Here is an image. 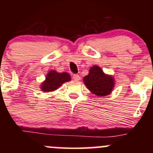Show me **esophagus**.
<instances>
[{
    "instance_id": "obj_1",
    "label": "esophagus",
    "mask_w": 153,
    "mask_h": 153,
    "mask_svg": "<svg viewBox=\"0 0 153 153\" xmlns=\"http://www.w3.org/2000/svg\"><path fill=\"white\" fill-rule=\"evenodd\" d=\"M73 80H79L80 79V75L78 74H75V75H73Z\"/></svg>"
}]
</instances>
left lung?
I'll use <instances>...</instances> for the list:
<instances>
[{"label": "left lung", "instance_id": "1", "mask_svg": "<svg viewBox=\"0 0 153 153\" xmlns=\"http://www.w3.org/2000/svg\"><path fill=\"white\" fill-rule=\"evenodd\" d=\"M83 81L88 90L98 96L109 95L114 86L113 77L105 74L97 65L91 67L88 75L83 78Z\"/></svg>", "mask_w": 153, "mask_h": 153}]
</instances>
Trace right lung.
I'll list each match as a JSON object with an SVG mask.
<instances>
[{"instance_id": "add662e5", "label": "right lung", "mask_w": 153, "mask_h": 153, "mask_svg": "<svg viewBox=\"0 0 153 153\" xmlns=\"http://www.w3.org/2000/svg\"><path fill=\"white\" fill-rule=\"evenodd\" d=\"M71 80V75L68 73H57L55 71H51L47 73L46 79L41 85L42 91L50 92L57 90L64 82Z\"/></svg>"}]
</instances>
